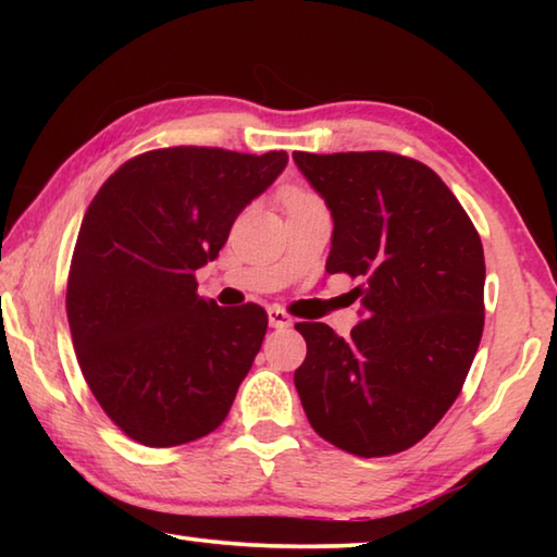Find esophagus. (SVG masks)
Returning a JSON list of instances; mask_svg holds the SVG:
<instances>
[{"label": "esophagus", "instance_id": "1", "mask_svg": "<svg viewBox=\"0 0 557 557\" xmlns=\"http://www.w3.org/2000/svg\"><path fill=\"white\" fill-rule=\"evenodd\" d=\"M268 322H270L272 329H285V326L292 324V319L285 312H282L280 307H270L268 309Z\"/></svg>", "mask_w": 557, "mask_h": 557}]
</instances>
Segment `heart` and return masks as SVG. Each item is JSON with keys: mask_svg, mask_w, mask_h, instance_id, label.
<instances>
[{"mask_svg": "<svg viewBox=\"0 0 557 557\" xmlns=\"http://www.w3.org/2000/svg\"><path fill=\"white\" fill-rule=\"evenodd\" d=\"M299 199H312V196H309V194H295L289 201H299Z\"/></svg>", "mask_w": 557, "mask_h": 557, "instance_id": "1", "label": "heart"}]
</instances>
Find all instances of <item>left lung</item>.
Returning a JSON list of instances; mask_svg holds the SVG:
<instances>
[{
	"label": "left lung",
	"instance_id": "1",
	"mask_svg": "<svg viewBox=\"0 0 557 557\" xmlns=\"http://www.w3.org/2000/svg\"><path fill=\"white\" fill-rule=\"evenodd\" d=\"M332 211L326 272L361 277L351 336L297 324L309 425L358 457L412 447L465 385L484 329V248L430 166L391 152L292 154Z\"/></svg>",
	"mask_w": 557,
	"mask_h": 557
}]
</instances>
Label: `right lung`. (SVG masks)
Returning a JSON list of instances; mask_svg holds the SVG:
<instances>
[{
    "label": "right lung",
    "mask_w": 557,
    "mask_h": 557,
    "mask_svg": "<svg viewBox=\"0 0 557 557\" xmlns=\"http://www.w3.org/2000/svg\"><path fill=\"white\" fill-rule=\"evenodd\" d=\"M285 166L287 152L154 149L88 206L65 297L71 336L100 408L139 445H186L228 414L268 314L201 297L194 272Z\"/></svg>",
    "instance_id": "right-lung-1"
}]
</instances>
